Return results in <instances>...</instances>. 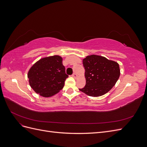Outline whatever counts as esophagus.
I'll use <instances>...</instances> for the list:
<instances>
[{
	"label": "esophagus",
	"instance_id": "34e87169",
	"mask_svg": "<svg viewBox=\"0 0 147 147\" xmlns=\"http://www.w3.org/2000/svg\"><path fill=\"white\" fill-rule=\"evenodd\" d=\"M72 76L73 77H74V78H77V75L75 74V73H74L73 74H72Z\"/></svg>",
	"mask_w": 147,
	"mask_h": 147
}]
</instances>
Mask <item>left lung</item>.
I'll list each match as a JSON object with an SVG mask.
<instances>
[{
    "label": "left lung",
    "mask_w": 147,
    "mask_h": 147,
    "mask_svg": "<svg viewBox=\"0 0 147 147\" xmlns=\"http://www.w3.org/2000/svg\"><path fill=\"white\" fill-rule=\"evenodd\" d=\"M85 69L86 84L80 91L92 97H98L108 92L119 77V64L104 57L87 56L83 60Z\"/></svg>",
    "instance_id": "obj_1"
}]
</instances>
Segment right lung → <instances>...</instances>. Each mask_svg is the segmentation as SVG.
Listing matches in <instances>:
<instances>
[{
  "label": "right lung",
  "mask_w": 147,
  "mask_h": 147,
  "mask_svg": "<svg viewBox=\"0 0 147 147\" xmlns=\"http://www.w3.org/2000/svg\"><path fill=\"white\" fill-rule=\"evenodd\" d=\"M65 74L63 58L59 56L44 57L31 67L28 77L30 87L43 97H51L63 88Z\"/></svg>",
  "instance_id": "add662e5"
}]
</instances>
